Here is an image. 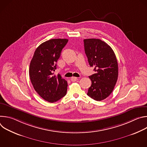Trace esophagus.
Wrapping results in <instances>:
<instances>
[{"mask_svg": "<svg viewBox=\"0 0 147 147\" xmlns=\"http://www.w3.org/2000/svg\"><path fill=\"white\" fill-rule=\"evenodd\" d=\"M70 80H71V81L72 82H75V81H76L77 80V77H72L70 78Z\"/></svg>", "mask_w": 147, "mask_h": 147, "instance_id": "obj_1", "label": "esophagus"}]
</instances>
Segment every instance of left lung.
Masks as SVG:
<instances>
[{
    "label": "left lung",
    "mask_w": 147,
    "mask_h": 147,
    "mask_svg": "<svg viewBox=\"0 0 147 147\" xmlns=\"http://www.w3.org/2000/svg\"><path fill=\"white\" fill-rule=\"evenodd\" d=\"M85 53L96 73L89 76L92 84L87 95L95 100L106 99L112 92L118 77L116 55L106 42L99 39H84Z\"/></svg>",
    "instance_id": "8db88e82"
}]
</instances>
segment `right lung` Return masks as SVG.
<instances>
[{"label":"right lung","instance_id":"1","mask_svg":"<svg viewBox=\"0 0 147 147\" xmlns=\"http://www.w3.org/2000/svg\"><path fill=\"white\" fill-rule=\"evenodd\" d=\"M67 39H52L41 44L31 61L29 74L35 91L44 100L55 102L65 96L67 82L59 74L53 76L56 62Z\"/></svg>","mask_w":147,"mask_h":147}]
</instances>
